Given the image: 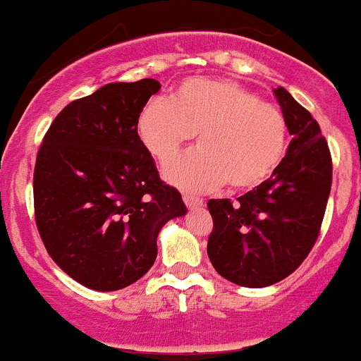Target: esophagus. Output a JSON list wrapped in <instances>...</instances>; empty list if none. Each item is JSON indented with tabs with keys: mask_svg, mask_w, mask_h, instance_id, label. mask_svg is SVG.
Masks as SVG:
<instances>
[{
	"mask_svg": "<svg viewBox=\"0 0 361 361\" xmlns=\"http://www.w3.org/2000/svg\"><path fill=\"white\" fill-rule=\"evenodd\" d=\"M182 200H184V203L188 205V209H200V207L203 205V200L200 198V196L189 195V192H184V195H182Z\"/></svg>",
	"mask_w": 361,
	"mask_h": 361,
	"instance_id": "1",
	"label": "esophagus"
}]
</instances>
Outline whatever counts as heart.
Here are the masks:
<instances>
[{
	"label": "heart",
	"instance_id": "b5f03b06",
	"mask_svg": "<svg viewBox=\"0 0 361 361\" xmlns=\"http://www.w3.org/2000/svg\"><path fill=\"white\" fill-rule=\"evenodd\" d=\"M137 133L161 165L196 135L200 147L165 170L169 182L195 192L226 182L233 191L258 188L276 172L288 145V123L279 106L221 78H188L170 102H147L138 114Z\"/></svg>",
	"mask_w": 361,
	"mask_h": 361
}]
</instances>
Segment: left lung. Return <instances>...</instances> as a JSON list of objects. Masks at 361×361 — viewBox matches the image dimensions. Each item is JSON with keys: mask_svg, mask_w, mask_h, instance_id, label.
I'll return each mask as SVG.
<instances>
[{"mask_svg": "<svg viewBox=\"0 0 361 361\" xmlns=\"http://www.w3.org/2000/svg\"><path fill=\"white\" fill-rule=\"evenodd\" d=\"M274 94L293 135L281 165L237 202L207 203L214 221L207 255L219 276L245 288L276 284L302 265L331 189V154L317 121L284 87Z\"/></svg>", "mask_w": 361, "mask_h": 361, "instance_id": "8db88e82", "label": "left lung"}]
</instances>
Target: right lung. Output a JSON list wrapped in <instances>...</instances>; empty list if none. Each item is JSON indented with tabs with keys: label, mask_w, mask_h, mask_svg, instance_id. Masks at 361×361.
Returning <instances> with one entry per match:
<instances>
[{
	"label": "right lung",
	"mask_w": 361,
	"mask_h": 361,
	"mask_svg": "<svg viewBox=\"0 0 361 361\" xmlns=\"http://www.w3.org/2000/svg\"><path fill=\"white\" fill-rule=\"evenodd\" d=\"M159 87L154 78L116 82L75 99L38 149V233L56 265L91 290H123L145 276L161 226L188 212L137 133L138 114Z\"/></svg>",
	"instance_id": "add662e5"
}]
</instances>
